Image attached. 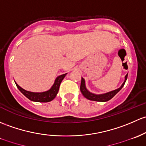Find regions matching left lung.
I'll return each mask as SVG.
<instances>
[{
	"label": "left lung",
	"mask_w": 146,
	"mask_h": 146,
	"mask_svg": "<svg viewBox=\"0 0 146 146\" xmlns=\"http://www.w3.org/2000/svg\"><path fill=\"white\" fill-rule=\"evenodd\" d=\"M127 76H128V73L125 76V79L124 82L122 83V85H121V87L115 90H113V91L109 92L108 93L106 94H94L91 93L90 92H89L87 90L85 87V81L84 78H82L81 80V84H80V91L82 92V95L86 98V99H89L90 101H101V102H105V101H109L110 99H111L115 95L117 94L121 89L123 87L124 85H125L126 80L127 79Z\"/></svg>",
	"instance_id": "1"
}]
</instances>
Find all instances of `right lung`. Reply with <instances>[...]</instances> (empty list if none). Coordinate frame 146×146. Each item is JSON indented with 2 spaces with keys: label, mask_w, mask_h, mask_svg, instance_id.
<instances>
[{
  "label": "right lung",
  "mask_w": 146,
  "mask_h": 146,
  "mask_svg": "<svg viewBox=\"0 0 146 146\" xmlns=\"http://www.w3.org/2000/svg\"><path fill=\"white\" fill-rule=\"evenodd\" d=\"M65 74L61 75V76H58L56 78L54 81V83L52 85V87L49 90L46 92H31L27 91V90H24L23 88H21V87H19L17 84L15 82L17 87L19 89V91L21 92L26 97H27L29 100L32 101H36V102H49V101H52L55 97H56V94H57L58 91H59V86L61 81L63 80L64 78H65L66 75Z\"/></svg>",
  "instance_id": "right-lung-1"
}]
</instances>
